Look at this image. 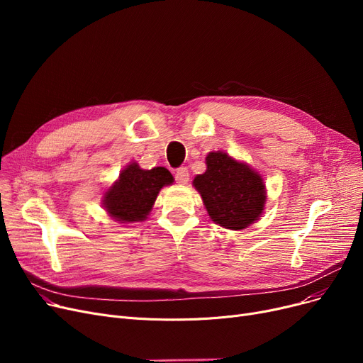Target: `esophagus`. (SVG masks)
<instances>
[{"mask_svg":"<svg viewBox=\"0 0 363 363\" xmlns=\"http://www.w3.org/2000/svg\"><path fill=\"white\" fill-rule=\"evenodd\" d=\"M175 179H177L179 184H182V185L188 184V181H189L188 170H186L185 167H179V169L175 172Z\"/></svg>","mask_w":363,"mask_h":363,"instance_id":"34e87169","label":"esophagus"}]
</instances>
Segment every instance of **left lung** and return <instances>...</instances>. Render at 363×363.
I'll use <instances>...</instances> for the list:
<instances>
[{
    "instance_id": "1",
    "label": "left lung",
    "mask_w": 363,
    "mask_h": 363,
    "mask_svg": "<svg viewBox=\"0 0 363 363\" xmlns=\"http://www.w3.org/2000/svg\"><path fill=\"white\" fill-rule=\"evenodd\" d=\"M206 164V172L194 178L193 185L211 219L233 231L255 223L266 203L262 177L223 151L208 152Z\"/></svg>"
}]
</instances>
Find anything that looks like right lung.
I'll return each instance as SVG.
<instances>
[{"mask_svg":"<svg viewBox=\"0 0 363 363\" xmlns=\"http://www.w3.org/2000/svg\"><path fill=\"white\" fill-rule=\"evenodd\" d=\"M172 184L174 177L166 167L144 170L138 163H130L106 191L103 206L121 223L141 222L150 215L160 189Z\"/></svg>","mask_w":363,"mask_h":363,"instance_id":"1","label":"right lung"}]
</instances>
